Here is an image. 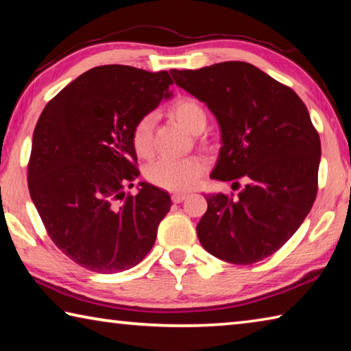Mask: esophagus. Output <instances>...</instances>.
<instances>
[{"instance_id":"1","label":"esophagus","mask_w":351,"mask_h":351,"mask_svg":"<svg viewBox=\"0 0 351 351\" xmlns=\"http://www.w3.org/2000/svg\"><path fill=\"white\" fill-rule=\"evenodd\" d=\"M186 197L187 195L186 193H181V192H175L173 195H171V201H173V203H182L184 199H186Z\"/></svg>"}]
</instances>
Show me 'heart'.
I'll use <instances>...</instances> for the list:
<instances>
[{
	"instance_id": "1",
	"label": "heart",
	"mask_w": 351,
	"mask_h": 351,
	"mask_svg": "<svg viewBox=\"0 0 351 351\" xmlns=\"http://www.w3.org/2000/svg\"><path fill=\"white\" fill-rule=\"evenodd\" d=\"M171 114L190 133L203 132L207 122L206 111L197 100L180 99L171 106ZM133 147L139 156H148L152 152V117L145 116L136 123L132 134ZM204 161L197 156L161 158L145 170L147 180L156 187L171 192H181L195 187L204 173Z\"/></svg>"
}]
</instances>
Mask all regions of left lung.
Segmentation results:
<instances>
[{
  "instance_id": "1",
  "label": "left lung",
  "mask_w": 351,
  "mask_h": 351,
  "mask_svg": "<svg viewBox=\"0 0 351 351\" xmlns=\"http://www.w3.org/2000/svg\"><path fill=\"white\" fill-rule=\"evenodd\" d=\"M170 74L218 122L221 147L212 180L246 181L235 199L206 195L207 210L197 224L199 243L234 265L269 257L300 228L316 199L320 139L305 104L245 62Z\"/></svg>"
}]
</instances>
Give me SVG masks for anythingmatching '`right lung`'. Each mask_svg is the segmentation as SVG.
Masks as SVG:
<instances>
[{
  "mask_svg": "<svg viewBox=\"0 0 351 351\" xmlns=\"http://www.w3.org/2000/svg\"><path fill=\"white\" fill-rule=\"evenodd\" d=\"M173 83L167 71L93 68L45 106L32 136L27 184L56 246L83 268L114 274L150 252L170 195L139 181L133 128Z\"/></svg>",
  "mask_w": 351,
  "mask_h": 351,
  "instance_id": "add662e5",
  "label": "right lung"
}]
</instances>
